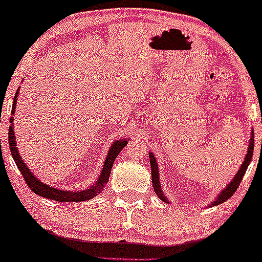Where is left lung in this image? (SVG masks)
Masks as SVG:
<instances>
[{"label":"left lung","mask_w":262,"mask_h":262,"mask_svg":"<svg viewBox=\"0 0 262 262\" xmlns=\"http://www.w3.org/2000/svg\"><path fill=\"white\" fill-rule=\"evenodd\" d=\"M253 146H255V144H253V130H251V137H250L249 147H247V154H246V156H245V160L242 161V165L239 166L238 171L236 172V175H234L233 179L231 180V183H228L227 187L223 188V189L221 190V193L215 196L214 201L211 202V203L208 204V207H214V206H218V204H222L223 202H226L227 199H230L231 196L233 195V193L237 190L239 183H241L242 178H244L245 172H246L247 168H249L250 163H251V159L253 155ZM149 156H150V165H151V180H152L154 190H155V193L158 194V196L161 199V201L165 202V203H170L168 199V196L164 194L163 189H161L160 174H159V166H158V161H156V159H155V155H154V154L150 151Z\"/></svg>","instance_id":"8db88e82"}]
</instances>
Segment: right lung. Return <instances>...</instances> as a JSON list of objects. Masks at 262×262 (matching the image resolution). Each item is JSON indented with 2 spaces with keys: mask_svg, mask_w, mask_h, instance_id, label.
I'll return each mask as SVG.
<instances>
[{
  "mask_svg": "<svg viewBox=\"0 0 262 262\" xmlns=\"http://www.w3.org/2000/svg\"><path fill=\"white\" fill-rule=\"evenodd\" d=\"M17 97H18V90L16 92L15 98H13V106L12 110H11V118H10V130H9V145L11 150V155H12L13 160H15L16 165H17L18 170H20L21 174H23L24 179H25L26 184L29 185V188L34 191L35 194L40 196H44V198L51 199V201L55 202H83L88 201V199H92L93 196H96L97 194L101 193L103 190V187L107 184L110 179V174H111L112 165L115 163L116 158L120 154V151L123 149V147L127 145L128 140L130 139H120L115 140L112 142L111 147L108 149V152H107L106 160H104L103 168H102L101 174H99L98 179L96 180V183H93V185L85 188V189L82 190H64V189H58V188L53 187V185H48L45 183H42L41 180L37 179L34 175L30 169L28 168L25 161L21 158L20 152L17 150V145H16V137H15V131H13V115H15L16 111V103H17Z\"/></svg>",
  "mask_w": 262,
  "mask_h": 262,
  "instance_id": "right-lung-1",
  "label": "right lung"
}]
</instances>
